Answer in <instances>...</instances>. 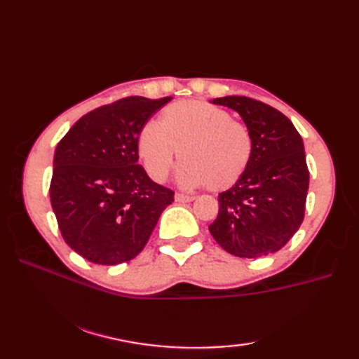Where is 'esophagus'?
<instances>
[{
  "mask_svg": "<svg viewBox=\"0 0 359 359\" xmlns=\"http://www.w3.org/2000/svg\"><path fill=\"white\" fill-rule=\"evenodd\" d=\"M174 199H175V202L187 203V202H193V201H194V197H193V196H187V194L175 193V194H174Z\"/></svg>",
  "mask_w": 359,
  "mask_h": 359,
  "instance_id": "34e87169",
  "label": "esophagus"
}]
</instances>
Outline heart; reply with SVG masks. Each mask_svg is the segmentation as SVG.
I'll list each match as a JSON object with an SVG mask.
<instances>
[{
  "instance_id": "1",
  "label": "heart",
  "mask_w": 359,
  "mask_h": 359,
  "mask_svg": "<svg viewBox=\"0 0 359 359\" xmlns=\"http://www.w3.org/2000/svg\"><path fill=\"white\" fill-rule=\"evenodd\" d=\"M137 152L144 171L165 182L179 160L182 187L225 191L238 184L253 156L250 129L228 111L203 100L172 103L137 135Z\"/></svg>"
}]
</instances>
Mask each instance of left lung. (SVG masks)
Here are the masks:
<instances>
[{
  "instance_id": "left-lung-1",
  "label": "left lung",
  "mask_w": 359,
  "mask_h": 359,
  "mask_svg": "<svg viewBox=\"0 0 359 359\" xmlns=\"http://www.w3.org/2000/svg\"><path fill=\"white\" fill-rule=\"evenodd\" d=\"M211 103L239 114L253 137V156L238 184L219 194V215L208 230L230 255H271L304 220L309 168L302 137L284 114L253 98L228 95Z\"/></svg>"
}]
</instances>
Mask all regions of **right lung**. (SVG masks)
I'll return each instance as SVG.
<instances>
[{
  "mask_svg": "<svg viewBox=\"0 0 359 359\" xmlns=\"http://www.w3.org/2000/svg\"><path fill=\"white\" fill-rule=\"evenodd\" d=\"M171 97H126L88 112L57 144L50 203L65 242L100 265L131 261L174 193L137 165V135Z\"/></svg>",
  "mask_w": 359,
  "mask_h": 359,
  "instance_id": "add662e5",
  "label": "right lung"
}]
</instances>
